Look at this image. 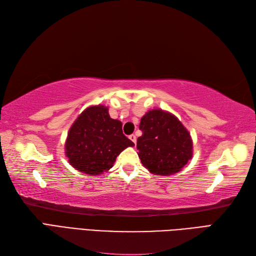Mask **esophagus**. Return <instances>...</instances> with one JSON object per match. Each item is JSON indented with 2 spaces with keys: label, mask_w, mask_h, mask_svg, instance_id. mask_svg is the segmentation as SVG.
Wrapping results in <instances>:
<instances>
[{
  "label": "esophagus",
  "mask_w": 256,
  "mask_h": 256,
  "mask_svg": "<svg viewBox=\"0 0 256 256\" xmlns=\"http://www.w3.org/2000/svg\"><path fill=\"white\" fill-rule=\"evenodd\" d=\"M129 138L131 141H132L134 143V145L136 144V134H131V136H129Z\"/></svg>",
  "instance_id": "obj_1"
}]
</instances>
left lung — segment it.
Returning <instances> with one entry per match:
<instances>
[{
  "instance_id": "left-lung-1",
  "label": "left lung",
  "mask_w": 256,
  "mask_h": 256,
  "mask_svg": "<svg viewBox=\"0 0 256 256\" xmlns=\"http://www.w3.org/2000/svg\"><path fill=\"white\" fill-rule=\"evenodd\" d=\"M136 148L142 164L154 175H173L192 158L189 131L175 115L161 109L146 112L141 118Z\"/></svg>"
}]
</instances>
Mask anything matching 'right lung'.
Listing matches in <instances>:
<instances>
[{"instance_id":"obj_1","label":"right lung","mask_w":256,"mask_h":256,"mask_svg":"<svg viewBox=\"0 0 256 256\" xmlns=\"http://www.w3.org/2000/svg\"><path fill=\"white\" fill-rule=\"evenodd\" d=\"M122 126V122L110 118L106 106H88L68 131L65 152L69 164L88 175L109 171L116 157L134 145L124 136Z\"/></svg>"}]
</instances>
